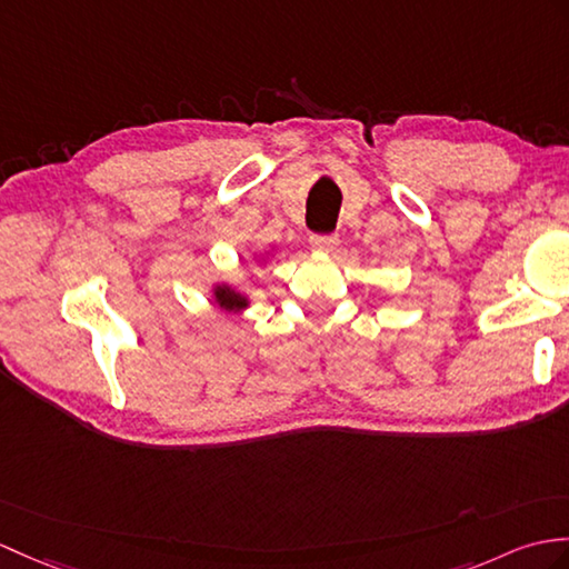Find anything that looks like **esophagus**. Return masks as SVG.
<instances>
[{"label": "esophagus", "mask_w": 569, "mask_h": 569, "mask_svg": "<svg viewBox=\"0 0 569 569\" xmlns=\"http://www.w3.org/2000/svg\"><path fill=\"white\" fill-rule=\"evenodd\" d=\"M337 244H339V237L337 234H312L310 237V247L315 249V252L329 254V252H335Z\"/></svg>", "instance_id": "esophagus-1"}]
</instances>
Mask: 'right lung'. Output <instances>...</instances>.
Listing matches in <instances>:
<instances>
[{"instance_id":"right-lung-1","label":"right lung","mask_w":569,"mask_h":569,"mask_svg":"<svg viewBox=\"0 0 569 569\" xmlns=\"http://www.w3.org/2000/svg\"><path fill=\"white\" fill-rule=\"evenodd\" d=\"M273 252H276V247L267 249V252L254 257V259H257V261H269V259L273 257ZM210 298H213V302H216V306H218L220 310L232 312V315L244 312V310L249 308V302H252V300H249L247 293H242L240 288L230 286V283H216L213 290H210Z\"/></svg>"}]
</instances>
